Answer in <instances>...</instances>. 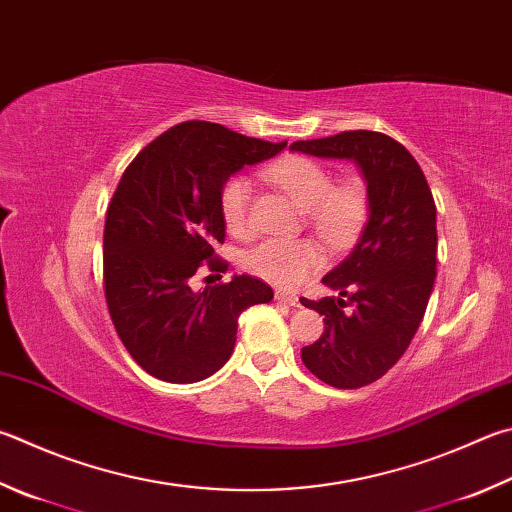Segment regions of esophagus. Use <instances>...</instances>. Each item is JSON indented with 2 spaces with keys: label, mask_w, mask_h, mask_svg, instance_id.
I'll return each instance as SVG.
<instances>
[{
  "label": "esophagus",
  "mask_w": 512,
  "mask_h": 512,
  "mask_svg": "<svg viewBox=\"0 0 512 512\" xmlns=\"http://www.w3.org/2000/svg\"><path fill=\"white\" fill-rule=\"evenodd\" d=\"M275 300L282 302V304H288V306H297V304H300V300H297L295 293H284V291H277V293H275Z\"/></svg>",
  "instance_id": "esophagus-1"
}]
</instances>
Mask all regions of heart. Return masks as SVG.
<instances>
[{
  "instance_id": "b5f03b06",
  "label": "heart",
  "mask_w": 512,
  "mask_h": 512,
  "mask_svg": "<svg viewBox=\"0 0 512 512\" xmlns=\"http://www.w3.org/2000/svg\"><path fill=\"white\" fill-rule=\"evenodd\" d=\"M264 174L300 203L315 235L331 248L347 246L365 224L369 192L356 176L333 183L329 167L309 156H284ZM250 190L246 176H230L221 185L219 210L232 235L248 232ZM320 264L322 250L311 239H266L244 255L246 271L280 288L300 286Z\"/></svg>"
}]
</instances>
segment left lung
<instances>
[{"mask_svg": "<svg viewBox=\"0 0 512 512\" xmlns=\"http://www.w3.org/2000/svg\"><path fill=\"white\" fill-rule=\"evenodd\" d=\"M293 152L358 163L369 221L351 255L322 277L338 295L306 309L324 315L302 362L322 383L358 389L392 369L410 347L436 277V206L421 165L392 136L356 129L297 141Z\"/></svg>", "mask_w": 512, "mask_h": 512, "instance_id": "obj_1", "label": "left lung"}]
</instances>
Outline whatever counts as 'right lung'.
I'll list each match as a JSON object with an SVG mask.
<instances>
[{"mask_svg":"<svg viewBox=\"0 0 512 512\" xmlns=\"http://www.w3.org/2000/svg\"><path fill=\"white\" fill-rule=\"evenodd\" d=\"M286 147L185 120L143 147L111 197L102 239L105 300L118 338L138 365L165 383H197L226 365L241 311L273 300V288L250 275L194 291L226 224L219 192L244 165L273 159Z\"/></svg>","mask_w":512,"mask_h":512,"instance_id":"obj_1","label":"right lung"}]
</instances>
